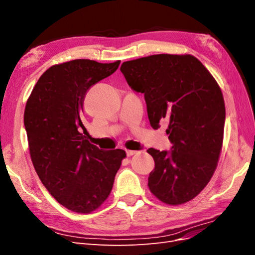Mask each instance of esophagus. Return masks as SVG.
I'll use <instances>...</instances> for the list:
<instances>
[{
	"instance_id": "obj_1",
	"label": "esophagus",
	"mask_w": 255,
	"mask_h": 255,
	"mask_svg": "<svg viewBox=\"0 0 255 255\" xmlns=\"http://www.w3.org/2000/svg\"><path fill=\"white\" fill-rule=\"evenodd\" d=\"M135 154H137V151H133V150H128V151H127V155H128V157L135 155Z\"/></svg>"
}]
</instances>
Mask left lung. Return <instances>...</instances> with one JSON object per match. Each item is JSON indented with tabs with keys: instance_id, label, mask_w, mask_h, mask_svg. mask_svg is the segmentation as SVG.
Listing matches in <instances>:
<instances>
[{
	"instance_id": "1",
	"label": "left lung",
	"mask_w": 255,
	"mask_h": 255,
	"mask_svg": "<svg viewBox=\"0 0 255 255\" xmlns=\"http://www.w3.org/2000/svg\"><path fill=\"white\" fill-rule=\"evenodd\" d=\"M121 72L144 95L154 129L167 120L171 152L150 148L155 161L148 186L159 201L184 204L201 192L217 168L226 106L218 83L190 54H156L125 61Z\"/></svg>"
}]
</instances>
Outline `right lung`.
Returning a JSON list of instances; mask_svg holds the SVG:
<instances>
[{
  "label": "right lung",
  "instance_id": "1",
  "mask_svg": "<svg viewBox=\"0 0 255 255\" xmlns=\"http://www.w3.org/2000/svg\"><path fill=\"white\" fill-rule=\"evenodd\" d=\"M119 64L74 59L54 65L38 80L25 105L35 170L56 201L74 213L90 214L105 202L127 157L120 149L100 150L81 133L85 96Z\"/></svg>",
  "mask_w": 255,
  "mask_h": 255
}]
</instances>
